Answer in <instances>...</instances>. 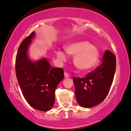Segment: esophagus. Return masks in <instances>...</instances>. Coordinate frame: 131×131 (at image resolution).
<instances>
[{
	"mask_svg": "<svg viewBox=\"0 0 131 131\" xmlns=\"http://www.w3.org/2000/svg\"><path fill=\"white\" fill-rule=\"evenodd\" d=\"M64 77H65L66 78H67V77H69V74L67 72H64Z\"/></svg>",
	"mask_w": 131,
	"mask_h": 131,
	"instance_id": "obj_1",
	"label": "esophagus"
}]
</instances>
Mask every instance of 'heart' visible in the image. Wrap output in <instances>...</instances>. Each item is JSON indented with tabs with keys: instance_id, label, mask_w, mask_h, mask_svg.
<instances>
[{
	"instance_id": "obj_1",
	"label": "heart",
	"mask_w": 131,
	"mask_h": 131,
	"mask_svg": "<svg viewBox=\"0 0 131 131\" xmlns=\"http://www.w3.org/2000/svg\"><path fill=\"white\" fill-rule=\"evenodd\" d=\"M66 52L74 57V64L79 71L85 72L94 68L99 61V53L97 49L85 40H76L64 47ZM59 59L65 60L66 56L61 50L56 52Z\"/></svg>"
}]
</instances>
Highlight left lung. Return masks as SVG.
I'll list each match as a JSON object with an SVG mask.
<instances>
[{"mask_svg":"<svg viewBox=\"0 0 131 131\" xmlns=\"http://www.w3.org/2000/svg\"><path fill=\"white\" fill-rule=\"evenodd\" d=\"M116 67V56L106 50L101 65L84 77H73L75 97L81 107H92L105 99L113 82Z\"/></svg>","mask_w":131,"mask_h":131,"instance_id":"1","label":"left lung"}]
</instances>
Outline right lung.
Wrapping results in <instances>:
<instances>
[{
	"instance_id": "right-lung-1",
	"label": "right lung",
	"mask_w": 131,
	"mask_h": 131,
	"mask_svg": "<svg viewBox=\"0 0 131 131\" xmlns=\"http://www.w3.org/2000/svg\"><path fill=\"white\" fill-rule=\"evenodd\" d=\"M34 32L20 43L15 59V73L22 94L30 106L48 111L54 105L55 91L64 79V70L51 67L45 58L32 62L27 56L29 46Z\"/></svg>"
}]
</instances>
